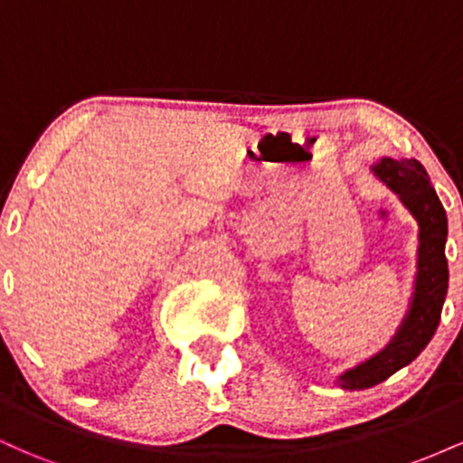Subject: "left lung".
Segmentation results:
<instances>
[{
	"label": "left lung",
	"instance_id": "obj_1",
	"mask_svg": "<svg viewBox=\"0 0 463 463\" xmlns=\"http://www.w3.org/2000/svg\"><path fill=\"white\" fill-rule=\"evenodd\" d=\"M374 174L401 195L420 224L416 294L409 316L390 346L361 364L359 368L339 376V385L344 390H368L383 383L402 365L411 364L431 342L449 289V263L444 254L449 224H446L442 202L429 183L427 169L413 158H402V161L383 158L374 167Z\"/></svg>",
	"mask_w": 463,
	"mask_h": 463
}]
</instances>
